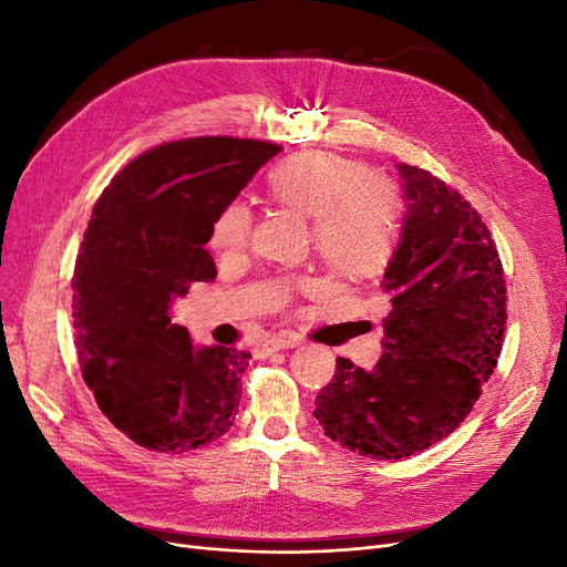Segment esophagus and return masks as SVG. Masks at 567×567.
<instances>
[{"label":"esophagus","instance_id":"obj_1","mask_svg":"<svg viewBox=\"0 0 567 567\" xmlns=\"http://www.w3.org/2000/svg\"><path fill=\"white\" fill-rule=\"evenodd\" d=\"M297 344H299V340H297V338L278 336V338H270V340H266V342L261 344V350H264L266 354H270V352H280V350H291V348H297Z\"/></svg>","mask_w":567,"mask_h":567}]
</instances>
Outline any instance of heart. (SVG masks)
<instances>
[{"label": "heart", "instance_id": "b5f03b06", "mask_svg": "<svg viewBox=\"0 0 567 567\" xmlns=\"http://www.w3.org/2000/svg\"><path fill=\"white\" fill-rule=\"evenodd\" d=\"M268 199L308 219L315 255L342 282L380 278L401 243L403 202L391 183L365 162L324 151L297 153L270 168ZM252 210L231 202L215 215L208 245L219 257L245 252Z\"/></svg>", "mask_w": 567, "mask_h": 567}]
</instances>
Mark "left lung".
I'll return each instance as SVG.
<instances>
[{
  "label": "left lung",
  "mask_w": 567,
  "mask_h": 567,
  "mask_svg": "<svg viewBox=\"0 0 567 567\" xmlns=\"http://www.w3.org/2000/svg\"><path fill=\"white\" fill-rule=\"evenodd\" d=\"M399 171L408 210L382 285L384 354L373 371L338 357L315 399L324 435L380 461L458 429L494 373L507 322L505 270L482 215L431 171Z\"/></svg>",
  "instance_id": "obj_1"
}]
</instances>
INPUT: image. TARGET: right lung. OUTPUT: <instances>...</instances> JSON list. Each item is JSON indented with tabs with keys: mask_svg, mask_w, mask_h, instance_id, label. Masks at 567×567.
Instances as JSON below:
<instances>
[{
	"mask_svg": "<svg viewBox=\"0 0 567 567\" xmlns=\"http://www.w3.org/2000/svg\"><path fill=\"white\" fill-rule=\"evenodd\" d=\"M278 143L196 136L132 159L92 208L73 270V329L87 389L109 422L153 452H189L225 435L252 359L194 348L168 308L215 278L204 245Z\"/></svg>",
	"mask_w": 567,
	"mask_h": 567,
	"instance_id": "add662e5",
	"label": "right lung"
}]
</instances>
